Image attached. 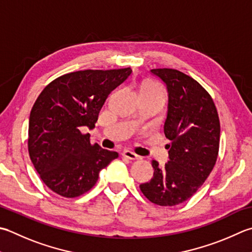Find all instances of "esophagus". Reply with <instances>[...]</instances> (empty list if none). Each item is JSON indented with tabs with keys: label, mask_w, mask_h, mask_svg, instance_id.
<instances>
[{
	"label": "esophagus",
	"mask_w": 252,
	"mask_h": 252,
	"mask_svg": "<svg viewBox=\"0 0 252 252\" xmlns=\"http://www.w3.org/2000/svg\"><path fill=\"white\" fill-rule=\"evenodd\" d=\"M122 156L126 157V158H127V159H131V160H136V159L141 158L139 155L135 154V153L131 152V151H123Z\"/></svg>",
	"instance_id": "34e87169"
}]
</instances>
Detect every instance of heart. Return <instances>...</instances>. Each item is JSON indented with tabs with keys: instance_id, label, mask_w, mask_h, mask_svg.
Segmentation results:
<instances>
[{
	"instance_id": "heart-1",
	"label": "heart",
	"mask_w": 252,
	"mask_h": 252,
	"mask_svg": "<svg viewBox=\"0 0 252 252\" xmlns=\"http://www.w3.org/2000/svg\"><path fill=\"white\" fill-rule=\"evenodd\" d=\"M141 93L150 94V95H155L161 98H165V91L158 83L154 81H147L143 83L141 87Z\"/></svg>"
}]
</instances>
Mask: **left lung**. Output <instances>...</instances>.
<instances>
[{
    "label": "left lung",
    "mask_w": 252,
    "mask_h": 252,
    "mask_svg": "<svg viewBox=\"0 0 252 252\" xmlns=\"http://www.w3.org/2000/svg\"><path fill=\"white\" fill-rule=\"evenodd\" d=\"M168 91L164 132L169 161L153 160V179L140 186L152 203L174 206L193 195L210 176L218 159L220 125L210 94L194 78L175 68H153Z\"/></svg>",
    "instance_id": "8db88e82"
}]
</instances>
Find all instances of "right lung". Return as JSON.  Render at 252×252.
Returning a JSON list of instances; mask_svg holds the SVG:
<instances>
[{
	"mask_svg": "<svg viewBox=\"0 0 252 252\" xmlns=\"http://www.w3.org/2000/svg\"><path fill=\"white\" fill-rule=\"evenodd\" d=\"M131 67L84 70L57 77L43 88L29 117L28 152L34 169L49 189L76 198L96 185L99 172L119 157L92 145L90 133L107 97L126 81Z\"/></svg>",
	"mask_w": 252,
	"mask_h": 252,
	"instance_id": "add662e5",
	"label": "right lung"
}]
</instances>
